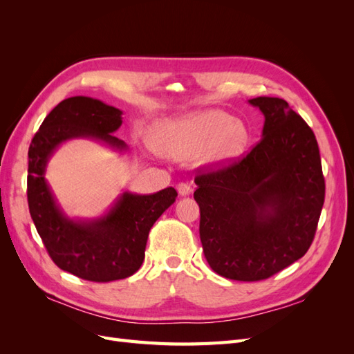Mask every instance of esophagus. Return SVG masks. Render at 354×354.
Returning <instances> with one entry per match:
<instances>
[{"label": "esophagus", "instance_id": "esophagus-1", "mask_svg": "<svg viewBox=\"0 0 354 354\" xmlns=\"http://www.w3.org/2000/svg\"><path fill=\"white\" fill-rule=\"evenodd\" d=\"M177 192H178L180 196H187V195H190L192 187L187 183H178L177 185Z\"/></svg>", "mask_w": 354, "mask_h": 354}]
</instances>
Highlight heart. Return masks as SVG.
I'll list each match as a JSON object with an SVG mask.
<instances>
[{"label":"heart","instance_id":"1","mask_svg":"<svg viewBox=\"0 0 354 354\" xmlns=\"http://www.w3.org/2000/svg\"><path fill=\"white\" fill-rule=\"evenodd\" d=\"M151 142L165 158L189 159L201 153L202 162L216 165L245 151L248 131L232 115L211 109L158 124Z\"/></svg>","mask_w":354,"mask_h":354}]
</instances>
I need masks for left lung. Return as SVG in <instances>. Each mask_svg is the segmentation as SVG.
Segmentation results:
<instances>
[{"mask_svg":"<svg viewBox=\"0 0 354 354\" xmlns=\"http://www.w3.org/2000/svg\"><path fill=\"white\" fill-rule=\"evenodd\" d=\"M250 103L264 115L251 152L217 169H196L199 236L211 269L263 281L308 251L325 201L319 146L301 116L279 97Z\"/></svg>","mask_w":354,"mask_h":354,"instance_id":"left-lung-1","label":"left lung"}]
</instances>
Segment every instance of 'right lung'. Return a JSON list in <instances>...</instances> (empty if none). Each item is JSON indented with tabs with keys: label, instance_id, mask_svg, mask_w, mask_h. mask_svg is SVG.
<instances>
[{
	"label": "right lung",
	"instance_id": "right-lung-1",
	"mask_svg": "<svg viewBox=\"0 0 354 354\" xmlns=\"http://www.w3.org/2000/svg\"><path fill=\"white\" fill-rule=\"evenodd\" d=\"M121 115L97 99L69 97L46 116L28 152V205L42 243L62 270L91 282L125 279L140 269L149 232L177 198L174 187L153 195L124 192L100 218L71 220L62 212L44 177L50 156L63 142L80 137L125 151L127 145L112 136Z\"/></svg>",
	"mask_w": 354,
	"mask_h": 354
}]
</instances>
